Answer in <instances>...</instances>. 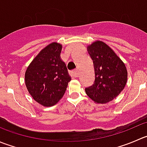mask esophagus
I'll return each mask as SVG.
<instances>
[{"mask_svg":"<svg viewBox=\"0 0 147 147\" xmlns=\"http://www.w3.org/2000/svg\"><path fill=\"white\" fill-rule=\"evenodd\" d=\"M69 74H70V75L72 77V78H76V77H78V70H77V69H73V70L69 72Z\"/></svg>","mask_w":147,"mask_h":147,"instance_id":"obj_1","label":"esophagus"}]
</instances>
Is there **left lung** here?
Listing matches in <instances>:
<instances>
[{"label": "left lung", "instance_id": "obj_1", "mask_svg": "<svg viewBox=\"0 0 147 147\" xmlns=\"http://www.w3.org/2000/svg\"><path fill=\"white\" fill-rule=\"evenodd\" d=\"M88 51L93 62L95 81L85 88V92L95 102L106 103L124 88L127 81L126 66L115 52L100 41L88 46Z\"/></svg>", "mask_w": 147, "mask_h": 147}]
</instances>
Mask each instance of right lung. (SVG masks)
Listing matches in <instances>:
<instances>
[{"label":"right lung","instance_id":"right-lung-1","mask_svg":"<svg viewBox=\"0 0 147 147\" xmlns=\"http://www.w3.org/2000/svg\"><path fill=\"white\" fill-rule=\"evenodd\" d=\"M62 45L54 42L34 58L25 73L28 92L44 106L55 105L65 94L71 80L66 65L60 59Z\"/></svg>","mask_w":147,"mask_h":147}]
</instances>
